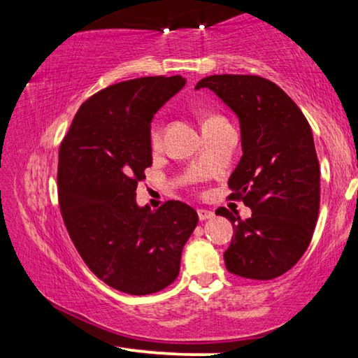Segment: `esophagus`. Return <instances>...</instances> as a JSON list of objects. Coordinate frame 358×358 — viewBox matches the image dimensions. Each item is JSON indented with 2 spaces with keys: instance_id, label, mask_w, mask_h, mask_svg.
Segmentation results:
<instances>
[{
  "instance_id": "34e87169",
  "label": "esophagus",
  "mask_w": 358,
  "mask_h": 358,
  "mask_svg": "<svg viewBox=\"0 0 358 358\" xmlns=\"http://www.w3.org/2000/svg\"><path fill=\"white\" fill-rule=\"evenodd\" d=\"M197 215H199V220H201V221L213 220V217H215V213H213V211H210V210H203V208L197 210Z\"/></svg>"
}]
</instances>
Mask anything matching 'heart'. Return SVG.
<instances>
[{"label": "heart", "mask_w": 358, "mask_h": 358, "mask_svg": "<svg viewBox=\"0 0 358 358\" xmlns=\"http://www.w3.org/2000/svg\"><path fill=\"white\" fill-rule=\"evenodd\" d=\"M216 121H222L220 115H210V117L205 120L203 126L216 123ZM162 131H164V128H162V120H161V117H156L153 120V123H151V128H150V145H151V148H153V150H157L161 147Z\"/></svg>", "instance_id": "obj_1"}]
</instances>
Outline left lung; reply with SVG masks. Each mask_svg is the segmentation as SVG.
Masks as SVG:
<instances>
[{
	"mask_svg": "<svg viewBox=\"0 0 358 358\" xmlns=\"http://www.w3.org/2000/svg\"><path fill=\"white\" fill-rule=\"evenodd\" d=\"M196 88H210L240 120L243 156L229 187L252 216L216 210L234 226L226 268L246 280H273L299 262L317 222L320 169L310 123L268 78L210 76Z\"/></svg>",
	"mask_w": 358,
	"mask_h": 358,
	"instance_id": "1",
	"label": "left lung"
}]
</instances>
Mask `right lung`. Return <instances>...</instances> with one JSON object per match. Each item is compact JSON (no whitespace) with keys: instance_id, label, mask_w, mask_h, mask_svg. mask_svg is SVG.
Returning <instances> with one entry per match:
<instances>
[{"instance_id":"1","label":"right lung","mask_w":358,"mask_h":358,"mask_svg":"<svg viewBox=\"0 0 358 358\" xmlns=\"http://www.w3.org/2000/svg\"><path fill=\"white\" fill-rule=\"evenodd\" d=\"M181 76L110 85L85 101L58 153L59 210L76 250L107 286L148 295L177 280L196 210L167 201L137 207L136 189L151 166L155 113L185 85Z\"/></svg>"}]
</instances>
